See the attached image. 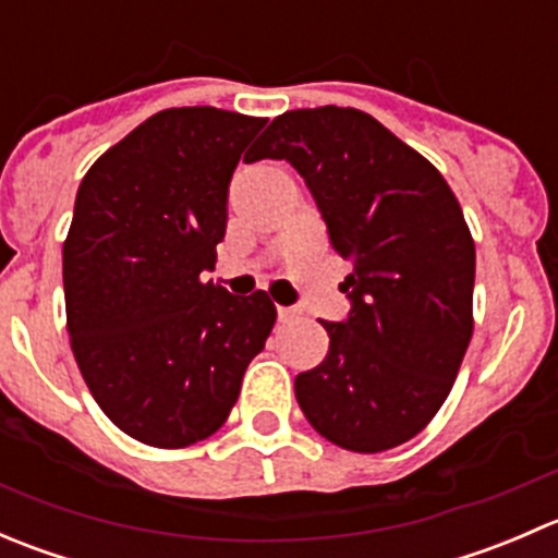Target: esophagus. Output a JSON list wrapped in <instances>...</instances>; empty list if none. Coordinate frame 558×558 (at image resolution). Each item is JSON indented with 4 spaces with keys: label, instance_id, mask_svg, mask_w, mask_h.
Wrapping results in <instances>:
<instances>
[{
    "label": "esophagus",
    "instance_id": "esophagus-1",
    "mask_svg": "<svg viewBox=\"0 0 558 558\" xmlns=\"http://www.w3.org/2000/svg\"><path fill=\"white\" fill-rule=\"evenodd\" d=\"M294 318H300V311H296V307H278L280 324H291Z\"/></svg>",
    "mask_w": 558,
    "mask_h": 558
}]
</instances>
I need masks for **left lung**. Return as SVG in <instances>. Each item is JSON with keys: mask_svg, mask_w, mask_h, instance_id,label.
<instances>
[{"mask_svg": "<svg viewBox=\"0 0 558 558\" xmlns=\"http://www.w3.org/2000/svg\"><path fill=\"white\" fill-rule=\"evenodd\" d=\"M256 159H286L315 196L348 320L326 324L329 353L294 380L313 429L380 453L418 435L451 393L472 337L475 240L440 170L356 107L289 110Z\"/></svg>", "mask_w": 558, "mask_h": 558, "instance_id": "8db88e82", "label": "left lung"}]
</instances>
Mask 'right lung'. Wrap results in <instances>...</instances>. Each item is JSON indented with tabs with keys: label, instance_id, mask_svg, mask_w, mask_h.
<instances>
[{
	"label": "right lung",
	"instance_id": "obj_1",
	"mask_svg": "<svg viewBox=\"0 0 558 558\" xmlns=\"http://www.w3.org/2000/svg\"><path fill=\"white\" fill-rule=\"evenodd\" d=\"M267 118L170 107L105 150L83 178L64 240L66 331L102 413L154 448L223 426L275 326L264 291L213 280L227 191Z\"/></svg>",
	"mask_w": 558,
	"mask_h": 558
}]
</instances>
